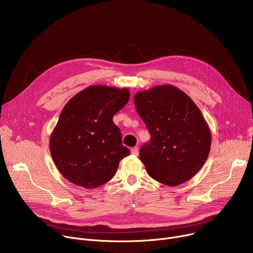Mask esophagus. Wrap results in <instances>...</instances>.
I'll return each mask as SVG.
<instances>
[{"mask_svg": "<svg viewBox=\"0 0 253 253\" xmlns=\"http://www.w3.org/2000/svg\"><path fill=\"white\" fill-rule=\"evenodd\" d=\"M131 154H132L133 156H138V154H139L138 147H137V146H135V147H132V148H131Z\"/></svg>", "mask_w": 253, "mask_h": 253, "instance_id": "34e87169", "label": "esophagus"}]
</instances>
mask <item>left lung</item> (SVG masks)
Segmentation results:
<instances>
[{
	"instance_id": "left-lung-1",
	"label": "left lung",
	"mask_w": 253,
	"mask_h": 253,
	"mask_svg": "<svg viewBox=\"0 0 253 253\" xmlns=\"http://www.w3.org/2000/svg\"><path fill=\"white\" fill-rule=\"evenodd\" d=\"M136 111L150 133L139 157L148 175L168 186L190 180L208 160L211 135L193 100L171 84L134 95Z\"/></svg>"
}]
</instances>
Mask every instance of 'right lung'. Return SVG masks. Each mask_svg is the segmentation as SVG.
<instances>
[{
  "label": "right lung",
  "mask_w": 253,
  "mask_h": 253,
  "mask_svg": "<svg viewBox=\"0 0 253 253\" xmlns=\"http://www.w3.org/2000/svg\"><path fill=\"white\" fill-rule=\"evenodd\" d=\"M129 97L127 88L91 85L66 104L49 138L50 155L63 177L88 189L114 177L130 150L123 146L113 116Z\"/></svg>",
  "instance_id": "1"
}]
</instances>
